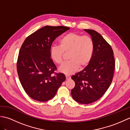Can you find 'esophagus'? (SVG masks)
Here are the masks:
<instances>
[{"instance_id":"esophagus-1","label":"esophagus","mask_w":130,"mask_h":130,"mask_svg":"<svg viewBox=\"0 0 130 130\" xmlns=\"http://www.w3.org/2000/svg\"><path fill=\"white\" fill-rule=\"evenodd\" d=\"M65 77H66V79H67V80L70 79L71 78L70 76L69 75H65Z\"/></svg>"}]
</instances>
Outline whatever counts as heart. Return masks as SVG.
Returning <instances> with one entry per match:
<instances>
[{"mask_svg": "<svg viewBox=\"0 0 130 130\" xmlns=\"http://www.w3.org/2000/svg\"><path fill=\"white\" fill-rule=\"evenodd\" d=\"M60 46H52L50 48V57L58 65L62 64L65 53L69 52L70 60L61 66L59 71L67 75H70L79 67L85 68L92 59L94 44L89 36H82L76 32L65 35L59 41Z\"/></svg>", "mask_w": 130, "mask_h": 130, "instance_id": "heart-1", "label": "heart"}]
</instances>
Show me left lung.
Segmentation results:
<instances>
[{"instance_id":"8db88e82","label":"left lung","mask_w":130,"mask_h":130,"mask_svg":"<svg viewBox=\"0 0 130 130\" xmlns=\"http://www.w3.org/2000/svg\"><path fill=\"white\" fill-rule=\"evenodd\" d=\"M94 44L90 63L82 71L73 75L75 85L71 91L73 99L81 104H89L101 98L112 82L115 68L113 51L101 34L92 29H84Z\"/></svg>"}]
</instances>
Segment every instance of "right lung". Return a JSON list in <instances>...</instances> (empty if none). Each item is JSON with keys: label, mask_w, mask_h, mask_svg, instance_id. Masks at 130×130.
I'll return each mask as SVG.
<instances>
[{"label": "right lung", "mask_w": 130, "mask_h": 130, "mask_svg": "<svg viewBox=\"0 0 130 130\" xmlns=\"http://www.w3.org/2000/svg\"><path fill=\"white\" fill-rule=\"evenodd\" d=\"M70 29L65 26H46L30 35L19 52L17 69L26 93L34 100L46 102L52 99L65 80L50 57L53 41Z\"/></svg>", "instance_id": "obj_1"}]
</instances>
